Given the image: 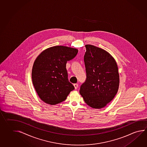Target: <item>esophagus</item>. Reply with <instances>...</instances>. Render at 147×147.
<instances>
[{"instance_id":"1","label":"esophagus","mask_w":147,"mask_h":147,"mask_svg":"<svg viewBox=\"0 0 147 147\" xmlns=\"http://www.w3.org/2000/svg\"><path fill=\"white\" fill-rule=\"evenodd\" d=\"M74 88H75V90H76L78 88V84H74Z\"/></svg>"}]
</instances>
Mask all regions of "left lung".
Segmentation results:
<instances>
[{
	"mask_svg": "<svg viewBox=\"0 0 147 147\" xmlns=\"http://www.w3.org/2000/svg\"><path fill=\"white\" fill-rule=\"evenodd\" d=\"M84 63L86 80L80 93L90 107L104 108L114 99L119 85L117 63L108 52L90 45H85Z\"/></svg>",
	"mask_w": 147,
	"mask_h": 147,
	"instance_id": "1",
	"label": "left lung"
}]
</instances>
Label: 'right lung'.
<instances>
[{
    "label": "right lung",
    "mask_w": 147,
    "mask_h": 147,
    "mask_svg": "<svg viewBox=\"0 0 147 147\" xmlns=\"http://www.w3.org/2000/svg\"><path fill=\"white\" fill-rule=\"evenodd\" d=\"M78 52L75 48L57 45L45 49L37 57L32 69V80L43 102L56 105L65 100L74 89L68 80L66 64Z\"/></svg>",
    "instance_id": "1"
}]
</instances>
